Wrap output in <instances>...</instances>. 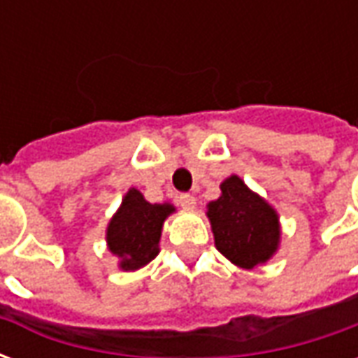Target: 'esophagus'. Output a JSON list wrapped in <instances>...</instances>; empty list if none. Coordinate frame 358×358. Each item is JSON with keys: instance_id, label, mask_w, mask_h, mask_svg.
<instances>
[{"instance_id": "34e87169", "label": "esophagus", "mask_w": 358, "mask_h": 358, "mask_svg": "<svg viewBox=\"0 0 358 358\" xmlns=\"http://www.w3.org/2000/svg\"><path fill=\"white\" fill-rule=\"evenodd\" d=\"M178 203H180V207L182 209H194L195 207V197L194 195H189V194H182L178 197Z\"/></svg>"}]
</instances>
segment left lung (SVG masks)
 I'll return each instance as SVG.
<instances>
[{"mask_svg":"<svg viewBox=\"0 0 358 358\" xmlns=\"http://www.w3.org/2000/svg\"><path fill=\"white\" fill-rule=\"evenodd\" d=\"M220 192L207 205L217 249L240 268L264 264L280 245L278 213L236 174L220 184Z\"/></svg>","mask_w":358,"mask_h":358,"instance_id":"obj_1","label":"left lung"}]
</instances>
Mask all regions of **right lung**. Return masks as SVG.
<instances>
[{"label":"right lung","instance_id":"obj_1","mask_svg":"<svg viewBox=\"0 0 358 358\" xmlns=\"http://www.w3.org/2000/svg\"><path fill=\"white\" fill-rule=\"evenodd\" d=\"M171 203H149L130 187L107 226V245L118 257V268L138 270L159 255L163 224L174 213Z\"/></svg>","mask_w":358,"mask_h":358}]
</instances>
